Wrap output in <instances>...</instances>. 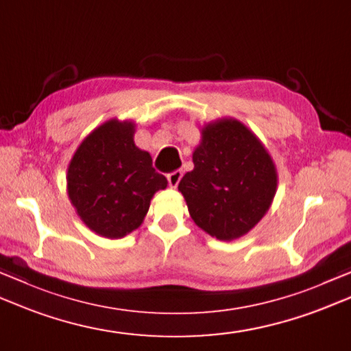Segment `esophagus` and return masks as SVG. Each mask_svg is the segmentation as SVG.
Segmentation results:
<instances>
[{"instance_id":"34e87169","label":"esophagus","mask_w":351,"mask_h":351,"mask_svg":"<svg viewBox=\"0 0 351 351\" xmlns=\"http://www.w3.org/2000/svg\"><path fill=\"white\" fill-rule=\"evenodd\" d=\"M181 178H182V171L181 170H175V171H171V173H169L167 175V181H169L170 187H173V189L178 187V184H180Z\"/></svg>"}]
</instances>
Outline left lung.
Returning a JSON list of instances; mask_svg holds the SVG:
<instances>
[{
  "mask_svg": "<svg viewBox=\"0 0 351 351\" xmlns=\"http://www.w3.org/2000/svg\"><path fill=\"white\" fill-rule=\"evenodd\" d=\"M195 169L178 189L195 223L219 240L246 234L269 210L277 171L263 144L242 123L217 120L202 129Z\"/></svg>",
  "mask_w": 351,
  "mask_h": 351,
  "instance_id": "1",
  "label": "left lung"
}]
</instances>
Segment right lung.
Here are the masks:
<instances>
[{
    "instance_id": "right-lung-1",
    "label": "right lung",
    "mask_w": 351,
    "mask_h": 351,
    "mask_svg": "<svg viewBox=\"0 0 351 351\" xmlns=\"http://www.w3.org/2000/svg\"><path fill=\"white\" fill-rule=\"evenodd\" d=\"M68 196L89 228L120 239L141 225L150 199L167 187L152 158L134 144V125L109 120L93 130L68 167Z\"/></svg>"
}]
</instances>
